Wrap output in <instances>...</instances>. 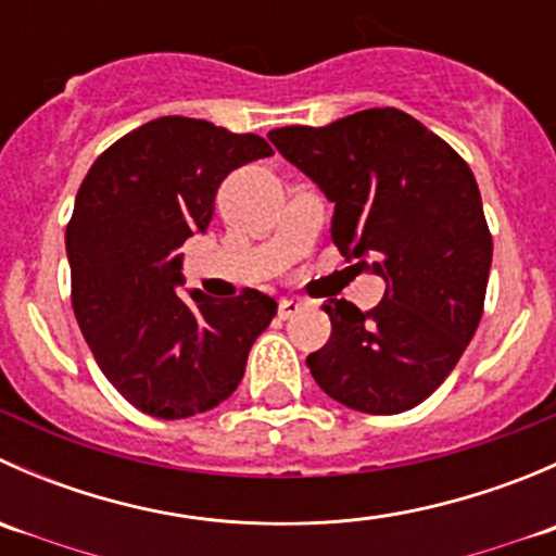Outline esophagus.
<instances>
[{"label":"esophagus","instance_id":"esophagus-1","mask_svg":"<svg viewBox=\"0 0 556 556\" xmlns=\"http://www.w3.org/2000/svg\"><path fill=\"white\" fill-rule=\"evenodd\" d=\"M301 301H295V299H282L279 301V317L282 319H290L293 317V314H299L301 312Z\"/></svg>","mask_w":556,"mask_h":556}]
</instances>
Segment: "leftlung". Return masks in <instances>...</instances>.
Returning <instances> with one entry per match:
<instances>
[{"mask_svg": "<svg viewBox=\"0 0 556 556\" xmlns=\"http://www.w3.org/2000/svg\"><path fill=\"white\" fill-rule=\"evenodd\" d=\"M268 139L336 204L341 255L387 282L371 312L323 306L330 339L306 357L314 382L355 412L414 408L450 377L484 312L492 237L473 172L395 106Z\"/></svg>", "mask_w": 556, "mask_h": 556, "instance_id": "1", "label": "left lung"}]
</instances>
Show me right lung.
<instances>
[{
    "label": "right lung",
    "instance_id": "add662e5",
    "mask_svg": "<svg viewBox=\"0 0 556 556\" xmlns=\"http://www.w3.org/2000/svg\"><path fill=\"white\" fill-rule=\"evenodd\" d=\"M266 155L257 134L166 115L106 148L77 190L72 309L104 377L150 417L185 419L226 401L277 314L261 290L228 301L177 293L179 247L206 231L220 182Z\"/></svg>",
    "mask_w": 556,
    "mask_h": 556
}]
</instances>
